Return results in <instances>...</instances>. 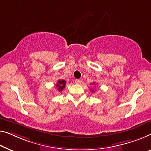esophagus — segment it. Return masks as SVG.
<instances>
[{
    "label": "esophagus",
    "instance_id": "34e87169",
    "mask_svg": "<svg viewBox=\"0 0 151 151\" xmlns=\"http://www.w3.org/2000/svg\"><path fill=\"white\" fill-rule=\"evenodd\" d=\"M81 80H80V79H76L75 80V83L76 84H81Z\"/></svg>",
    "mask_w": 151,
    "mask_h": 151
}]
</instances>
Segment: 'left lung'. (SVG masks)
I'll use <instances>...</instances> for the list:
<instances>
[{"mask_svg": "<svg viewBox=\"0 0 151 151\" xmlns=\"http://www.w3.org/2000/svg\"><path fill=\"white\" fill-rule=\"evenodd\" d=\"M93 84H94V83H93Z\"/></svg>", "mask_w": 151, "mask_h": 151, "instance_id": "8db88e82", "label": "left lung"}]
</instances>
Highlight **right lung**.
<instances>
[{
  "label": "right lung",
  "instance_id": "obj_1",
  "mask_svg": "<svg viewBox=\"0 0 151 151\" xmlns=\"http://www.w3.org/2000/svg\"><path fill=\"white\" fill-rule=\"evenodd\" d=\"M66 85V81L64 80H59L57 84H56V87L58 88V90L60 92L62 91Z\"/></svg>",
  "mask_w": 151,
  "mask_h": 151
}]
</instances>
